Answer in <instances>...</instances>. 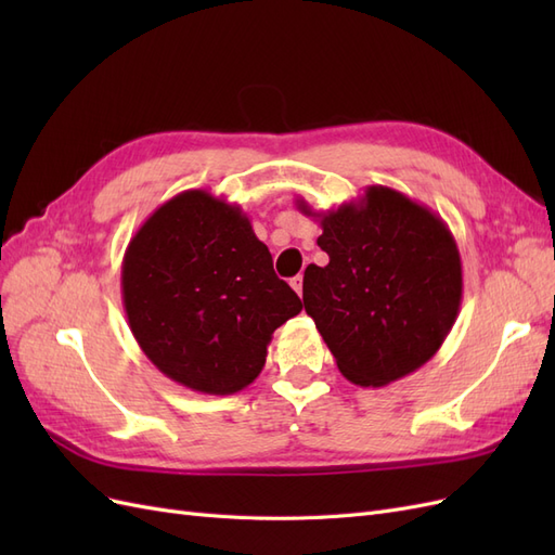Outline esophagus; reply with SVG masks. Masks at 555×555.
Wrapping results in <instances>:
<instances>
[{"mask_svg":"<svg viewBox=\"0 0 555 555\" xmlns=\"http://www.w3.org/2000/svg\"><path fill=\"white\" fill-rule=\"evenodd\" d=\"M292 287H294V292H296L298 296H304V275H296V278L292 280Z\"/></svg>","mask_w":555,"mask_h":555,"instance_id":"1","label":"esophagus"}]
</instances>
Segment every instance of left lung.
I'll list each match as a JSON object with an SVG mask.
<instances>
[{"instance_id": "obj_1", "label": "left lung", "mask_w": 555, "mask_h": 555, "mask_svg": "<svg viewBox=\"0 0 555 555\" xmlns=\"http://www.w3.org/2000/svg\"><path fill=\"white\" fill-rule=\"evenodd\" d=\"M326 266L304 278L314 319L338 371L359 386H386L418 371L442 347L463 298L459 245L440 215L384 184L359 201L314 212Z\"/></svg>"}]
</instances>
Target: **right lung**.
Here are the masks:
<instances>
[{
  "mask_svg": "<svg viewBox=\"0 0 555 555\" xmlns=\"http://www.w3.org/2000/svg\"><path fill=\"white\" fill-rule=\"evenodd\" d=\"M122 306L157 371L210 396L255 382L273 331L304 310L241 206L206 190L176 194L133 233Z\"/></svg>",
  "mask_w": 555,
  "mask_h": 555,
  "instance_id": "1",
  "label": "right lung"
}]
</instances>
